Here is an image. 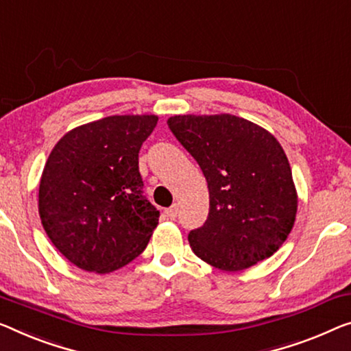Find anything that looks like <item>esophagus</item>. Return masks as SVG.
Segmentation results:
<instances>
[{"label": "esophagus", "mask_w": 351, "mask_h": 351, "mask_svg": "<svg viewBox=\"0 0 351 351\" xmlns=\"http://www.w3.org/2000/svg\"><path fill=\"white\" fill-rule=\"evenodd\" d=\"M165 214H167V217L175 219L178 216V205H171L170 208H167L165 209Z\"/></svg>", "instance_id": "34e87169"}]
</instances>
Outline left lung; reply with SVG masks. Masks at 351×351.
<instances>
[{
  "mask_svg": "<svg viewBox=\"0 0 351 351\" xmlns=\"http://www.w3.org/2000/svg\"><path fill=\"white\" fill-rule=\"evenodd\" d=\"M167 124L208 182V219L189 233L193 254L230 273L269 258L298 211L291 169L277 138L230 113L175 114Z\"/></svg>",
  "mask_w": 351,
  "mask_h": 351,
  "instance_id": "8db88e82",
  "label": "left lung"
}]
</instances>
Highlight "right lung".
Returning a JSON list of instances; mask_svg holds the SVG:
<instances>
[{
	"label": "right lung",
	"mask_w": 351,
	"mask_h": 351,
	"mask_svg": "<svg viewBox=\"0 0 351 351\" xmlns=\"http://www.w3.org/2000/svg\"><path fill=\"white\" fill-rule=\"evenodd\" d=\"M156 114H113L62 135L45 162L39 216L77 268L107 274L137 258L159 223L143 195L138 151Z\"/></svg>",
	"instance_id": "right-lung-1"
}]
</instances>
